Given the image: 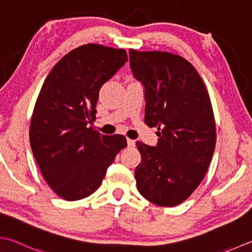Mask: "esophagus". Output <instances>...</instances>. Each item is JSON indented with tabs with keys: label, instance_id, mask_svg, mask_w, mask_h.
I'll return each instance as SVG.
<instances>
[{
	"label": "esophagus",
	"instance_id": "34e87169",
	"mask_svg": "<svg viewBox=\"0 0 252 252\" xmlns=\"http://www.w3.org/2000/svg\"><path fill=\"white\" fill-rule=\"evenodd\" d=\"M126 142H127V145H129L130 147H134V146H135V141H134V140L127 139Z\"/></svg>",
	"mask_w": 252,
	"mask_h": 252
}]
</instances>
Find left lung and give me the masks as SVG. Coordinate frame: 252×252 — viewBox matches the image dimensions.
<instances>
[{"mask_svg":"<svg viewBox=\"0 0 252 252\" xmlns=\"http://www.w3.org/2000/svg\"><path fill=\"white\" fill-rule=\"evenodd\" d=\"M130 66L145 87V123L156 126V146L136 142L137 190L152 203H182L203 180L213 156L216 127L206 87L185 58L130 49Z\"/></svg>","mask_w":252,"mask_h":252,"instance_id":"obj_1","label":"left lung"}]
</instances>
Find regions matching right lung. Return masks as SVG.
Here are the masks:
<instances>
[{"mask_svg":"<svg viewBox=\"0 0 252 252\" xmlns=\"http://www.w3.org/2000/svg\"><path fill=\"white\" fill-rule=\"evenodd\" d=\"M126 61L123 49L87 43L65 54L44 80L29 140L44 180L64 200L94 193L126 146L123 135H103L87 126L95 119L101 86Z\"/></svg>","mask_w":252,"mask_h":252,"instance_id":"add662e5","label":"right lung"}]
</instances>
